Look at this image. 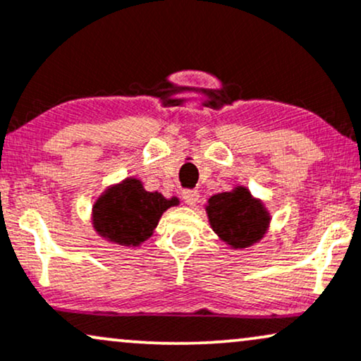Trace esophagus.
<instances>
[{
    "label": "esophagus",
    "instance_id": "esophagus-1",
    "mask_svg": "<svg viewBox=\"0 0 361 361\" xmlns=\"http://www.w3.org/2000/svg\"><path fill=\"white\" fill-rule=\"evenodd\" d=\"M198 198H200L198 190H185L183 192V200H185L186 205H190V207L197 205Z\"/></svg>",
    "mask_w": 361,
    "mask_h": 361
}]
</instances>
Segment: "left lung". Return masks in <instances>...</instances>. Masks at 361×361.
I'll return each instance as SVG.
<instances>
[{
	"instance_id": "1",
	"label": "left lung",
	"mask_w": 361,
	"mask_h": 361,
	"mask_svg": "<svg viewBox=\"0 0 361 361\" xmlns=\"http://www.w3.org/2000/svg\"><path fill=\"white\" fill-rule=\"evenodd\" d=\"M214 232L232 249H245L266 235L271 215L245 186L216 193L205 205Z\"/></svg>"
}]
</instances>
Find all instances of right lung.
Masks as SVG:
<instances>
[{"label": "right lung", "mask_w": 361, "mask_h": 361, "mask_svg": "<svg viewBox=\"0 0 361 361\" xmlns=\"http://www.w3.org/2000/svg\"><path fill=\"white\" fill-rule=\"evenodd\" d=\"M178 203L176 197L164 198L158 192H146L137 178H126L95 200L92 225L112 244L137 247L153 235L164 212Z\"/></svg>", "instance_id": "obj_1"}]
</instances>
